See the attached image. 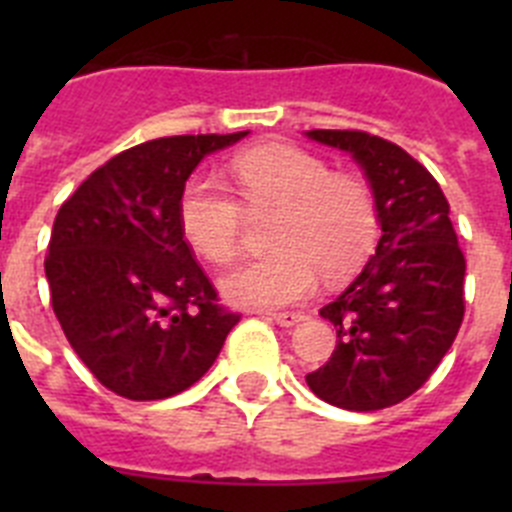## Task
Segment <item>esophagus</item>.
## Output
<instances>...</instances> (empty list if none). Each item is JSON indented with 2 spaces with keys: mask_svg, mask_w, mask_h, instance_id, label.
Wrapping results in <instances>:
<instances>
[{
  "mask_svg": "<svg viewBox=\"0 0 512 512\" xmlns=\"http://www.w3.org/2000/svg\"><path fill=\"white\" fill-rule=\"evenodd\" d=\"M271 320H274L277 325H282V328H292V325L302 323V320H305V315H302V312H274V315H271Z\"/></svg>",
  "mask_w": 512,
  "mask_h": 512,
  "instance_id": "obj_1",
  "label": "esophagus"
}]
</instances>
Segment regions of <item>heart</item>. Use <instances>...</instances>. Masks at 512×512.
<instances>
[{"label": "heart", "mask_w": 512, "mask_h": 512, "mask_svg": "<svg viewBox=\"0 0 512 512\" xmlns=\"http://www.w3.org/2000/svg\"><path fill=\"white\" fill-rule=\"evenodd\" d=\"M238 201L212 179H189L179 200L184 238L212 264H228L241 248L248 215L277 212L274 253L235 266L220 282L241 307H287L312 295L318 271L343 282L369 259L379 238L372 187L351 174H330L323 158L287 143H266L230 161Z\"/></svg>", "instance_id": "obj_1"}]
</instances>
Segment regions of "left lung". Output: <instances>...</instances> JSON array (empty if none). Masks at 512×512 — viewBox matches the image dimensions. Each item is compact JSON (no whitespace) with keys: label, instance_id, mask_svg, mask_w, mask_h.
Listing matches in <instances>:
<instances>
[{"label":"left lung","instance_id":"8db88e82","mask_svg":"<svg viewBox=\"0 0 512 512\" xmlns=\"http://www.w3.org/2000/svg\"><path fill=\"white\" fill-rule=\"evenodd\" d=\"M356 158L379 205L382 238L341 297L320 310L336 328L328 364L307 374L320 400L369 413L418 392L464 320V271L449 200L397 143L364 130H310Z\"/></svg>","mask_w":512,"mask_h":512}]
</instances>
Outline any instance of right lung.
Wrapping results in <instances>:
<instances>
[{"label":"right lung","instance_id":"1","mask_svg":"<svg viewBox=\"0 0 512 512\" xmlns=\"http://www.w3.org/2000/svg\"><path fill=\"white\" fill-rule=\"evenodd\" d=\"M246 135H171L99 166L63 202L45 277L84 366L128 400L192 387L241 315L220 302L179 223L189 174Z\"/></svg>","mask_w":512,"mask_h":512}]
</instances>
